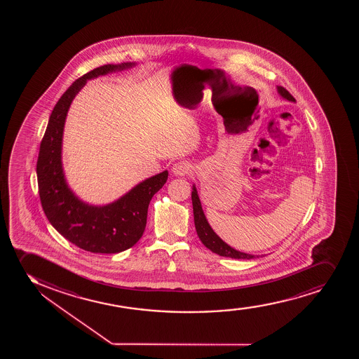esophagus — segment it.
I'll use <instances>...</instances> for the list:
<instances>
[{
    "label": "esophagus",
    "mask_w": 359,
    "mask_h": 359,
    "mask_svg": "<svg viewBox=\"0 0 359 359\" xmlns=\"http://www.w3.org/2000/svg\"><path fill=\"white\" fill-rule=\"evenodd\" d=\"M193 166L188 161H181L172 166V173L175 176H186L190 173Z\"/></svg>",
    "instance_id": "obj_1"
}]
</instances>
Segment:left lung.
<instances>
[{
    "mask_svg": "<svg viewBox=\"0 0 359 359\" xmlns=\"http://www.w3.org/2000/svg\"><path fill=\"white\" fill-rule=\"evenodd\" d=\"M278 91L287 100H291V102L296 100V99L293 98L292 95L284 87H278ZM191 201H193V210H194L195 229H196V232H198V238L201 239V242L205 247L208 248L210 252H215V254H218L220 256H225V257H231V259L250 260V259L255 257V255L238 252V250H236L233 248H231L230 245H227L223 239L220 238L215 233V231L212 230V227L210 226V224L207 222L206 217L203 215L201 202H200L198 191L195 189V187L193 191H191Z\"/></svg>",
    "mask_w": 359,
    "mask_h": 359,
    "instance_id": "1",
    "label": "left lung"
}]
</instances>
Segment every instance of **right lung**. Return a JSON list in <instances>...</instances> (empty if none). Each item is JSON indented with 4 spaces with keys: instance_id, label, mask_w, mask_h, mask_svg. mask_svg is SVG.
I'll return each mask as SVG.
<instances>
[{
    "instance_id": "obj_1",
    "label": "right lung",
    "mask_w": 359,
    "mask_h": 359,
    "mask_svg": "<svg viewBox=\"0 0 359 359\" xmlns=\"http://www.w3.org/2000/svg\"><path fill=\"white\" fill-rule=\"evenodd\" d=\"M132 66V63L105 65L75 80L55 105L38 154V193L46 218L70 243L95 254L123 252L141 238L149 201L164 186L169 175L168 171L158 173L137 184L120 200L103 207L88 206L78 200L65 181L61 144L72 100L87 80Z\"/></svg>"
}]
</instances>
